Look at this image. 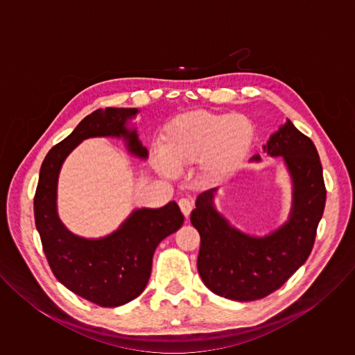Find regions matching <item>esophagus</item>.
<instances>
[{"label": "esophagus", "instance_id": "obj_1", "mask_svg": "<svg viewBox=\"0 0 355 355\" xmlns=\"http://www.w3.org/2000/svg\"><path fill=\"white\" fill-rule=\"evenodd\" d=\"M178 205H180V209H181V212L184 214V216H185V218H188V216H189V214H191V211H192V204H191V200H188V199L182 198V199H180V200H178Z\"/></svg>", "mask_w": 355, "mask_h": 355}]
</instances>
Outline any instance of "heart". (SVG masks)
I'll use <instances>...</instances> for the list:
<instances>
[{"label": "heart", "mask_w": 355, "mask_h": 355, "mask_svg": "<svg viewBox=\"0 0 355 355\" xmlns=\"http://www.w3.org/2000/svg\"><path fill=\"white\" fill-rule=\"evenodd\" d=\"M256 128L239 114L196 111L174 118L153 155L155 170L171 178L175 168L198 162V178L207 187H220L243 167L254 144Z\"/></svg>", "instance_id": "obj_1"}]
</instances>
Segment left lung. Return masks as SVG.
Segmentation results:
<instances>
[{"instance_id": "obj_1", "label": "left lung", "mask_w": 355, "mask_h": 355, "mask_svg": "<svg viewBox=\"0 0 355 355\" xmlns=\"http://www.w3.org/2000/svg\"><path fill=\"white\" fill-rule=\"evenodd\" d=\"M263 150L270 157H282L292 181L291 212L281 227L251 236L232 226L215 207L216 188L198 195L191 212V223L200 236L196 266L202 281L214 293L239 302L266 297L305 264L326 204L318 150L289 119ZM251 162H261L260 155Z\"/></svg>"}]
</instances>
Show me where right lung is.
<instances>
[{
	"label": "right lung",
	"instance_id": "obj_1",
	"mask_svg": "<svg viewBox=\"0 0 355 355\" xmlns=\"http://www.w3.org/2000/svg\"><path fill=\"white\" fill-rule=\"evenodd\" d=\"M137 112V108H105L85 116L46 155L33 199L36 229L55 277L76 295L104 308L122 306L144 291L159 243L182 226L184 215L171 200L157 209H135L105 237L85 239L71 233L59 218L58 180L67 156L89 137H122L130 155L146 160L148 153L137 130L128 128Z\"/></svg>",
	"mask_w": 355,
	"mask_h": 355
}]
</instances>
